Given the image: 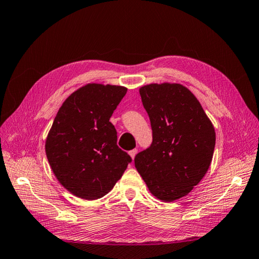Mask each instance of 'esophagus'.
Returning <instances> with one entry per match:
<instances>
[{
  "mask_svg": "<svg viewBox=\"0 0 259 259\" xmlns=\"http://www.w3.org/2000/svg\"><path fill=\"white\" fill-rule=\"evenodd\" d=\"M137 152H138V150H137V149H133V150L129 151V155H130L131 158L135 159V157H136V155H137Z\"/></svg>",
  "mask_w": 259,
  "mask_h": 259,
  "instance_id": "34e87169",
  "label": "esophagus"
}]
</instances>
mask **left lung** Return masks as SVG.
Returning a JSON list of instances; mask_svg holds the SVG:
<instances>
[{
	"instance_id": "obj_1",
	"label": "left lung",
	"mask_w": 259,
	"mask_h": 259,
	"mask_svg": "<svg viewBox=\"0 0 259 259\" xmlns=\"http://www.w3.org/2000/svg\"><path fill=\"white\" fill-rule=\"evenodd\" d=\"M140 96L152 142L136 156V168L152 195L174 201L189 194L206 175L216 134L199 101L184 85H145Z\"/></svg>"
}]
</instances>
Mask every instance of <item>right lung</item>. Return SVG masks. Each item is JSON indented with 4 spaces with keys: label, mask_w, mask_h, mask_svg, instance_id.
<instances>
[{
    "label": "right lung",
    "mask_w": 259,
    "mask_h": 259,
    "mask_svg": "<svg viewBox=\"0 0 259 259\" xmlns=\"http://www.w3.org/2000/svg\"><path fill=\"white\" fill-rule=\"evenodd\" d=\"M125 93L123 87L88 84L59 109L46 152L56 177L73 195L88 200L103 197L133 161L118 147L110 122Z\"/></svg>",
    "instance_id": "obj_1"
}]
</instances>
